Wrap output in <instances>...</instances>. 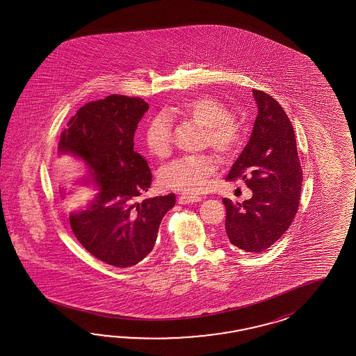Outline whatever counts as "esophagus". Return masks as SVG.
<instances>
[{
  "mask_svg": "<svg viewBox=\"0 0 356 356\" xmlns=\"http://www.w3.org/2000/svg\"><path fill=\"white\" fill-rule=\"evenodd\" d=\"M202 198L198 195H188V194H181L179 197V204L181 205H188V204H194V202H200Z\"/></svg>",
  "mask_w": 356,
  "mask_h": 356,
  "instance_id": "34e87169",
  "label": "esophagus"
}]
</instances>
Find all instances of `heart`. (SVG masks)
Masks as SVG:
<instances>
[{
  "instance_id": "obj_1",
  "label": "heart",
  "mask_w": 356,
  "mask_h": 356,
  "mask_svg": "<svg viewBox=\"0 0 356 356\" xmlns=\"http://www.w3.org/2000/svg\"><path fill=\"white\" fill-rule=\"evenodd\" d=\"M180 113L205 125V143L222 156H231L243 142V125L229 115L225 102L214 97H198L185 100L168 109V115ZM167 113H158L147 122L145 143L156 158H167L172 150V122ZM218 170L213 154L186 155L167 164L161 171L163 186L186 194H200L209 186L210 177Z\"/></svg>"
}]
</instances>
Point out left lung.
Masks as SVG:
<instances>
[{
    "label": "left lung",
    "mask_w": 356,
    "mask_h": 356,
    "mask_svg": "<svg viewBox=\"0 0 356 356\" xmlns=\"http://www.w3.org/2000/svg\"><path fill=\"white\" fill-rule=\"evenodd\" d=\"M257 118L247 146L227 179L241 177L252 198L226 206V234L231 244L259 253L271 247L291 226L299 209L302 172L291 121L264 91L253 90Z\"/></svg>",
    "instance_id": "obj_1"
}]
</instances>
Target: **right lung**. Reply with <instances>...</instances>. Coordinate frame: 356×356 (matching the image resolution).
<instances>
[{"label":"right lung","instance_id":"add662e5","mask_svg":"<svg viewBox=\"0 0 356 356\" xmlns=\"http://www.w3.org/2000/svg\"><path fill=\"white\" fill-rule=\"evenodd\" d=\"M149 104L140 97L109 95L76 111L61 133L58 154L86 165L79 183L97 186L85 210L70 213L76 240L94 257L116 268L137 265L150 253L162 222L176 197L138 201L149 191L147 161L134 151V133Z\"/></svg>","mask_w":356,"mask_h":356}]
</instances>
